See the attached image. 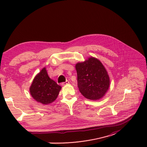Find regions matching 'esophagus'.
Returning a JSON list of instances; mask_svg holds the SVG:
<instances>
[{
	"mask_svg": "<svg viewBox=\"0 0 147 147\" xmlns=\"http://www.w3.org/2000/svg\"><path fill=\"white\" fill-rule=\"evenodd\" d=\"M69 84V81H68V80H67L66 82H62V85H67V84Z\"/></svg>",
	"mask_w": 147,
	"mask_h": 147,
	"instance_id": "esophagus-1",
	"label": "esophagus"
}]
</instances>
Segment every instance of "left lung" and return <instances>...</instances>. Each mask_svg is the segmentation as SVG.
Here are the masks:
<instances>
[{
	"mask_svg": "<svg viewBox=\"0 0 147 147\" xmlns=\"http://www.w3.org/2000/svg\"><path fill=\"white\" fill-rule=\"evenodd\" d=\"M78 86L84 97L90 100L99 99L104 96L110 86V78L102 63L90 57L76 65Z\"/></svg>",
	"mask_w": 147,
	"mask_h": 147,
	"instance_id": "1",
	"label": "left lung"
}]
</instances>
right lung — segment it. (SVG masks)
Listing matches in <instances>:
<instances>
[{"mask_svg": "<svg viewBox=\"0 0 147 147\" xmlns=\"http://www.w3.org/2000/svg\"><path fill=\"white\" fill-rule=\"evenodd\" d=\"M61 89V86L48 77L44 68L34 79L30 91L34 99L46 105L56 99Z\"/></svg>", "mask_w": 147, "mask_h": 147, "instance_id": "right-lung-1", "label": "right lung"}]
</instances>
